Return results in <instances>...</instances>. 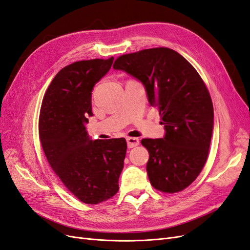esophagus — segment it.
Masks as SVG:
<instances>
[{"label": "esophagus", "mask_w": 250, "mask_h": 250, "mask_svg": "<svg viewBox=\"0 0 250 250\" xmlns=\"http://www.w3.org/2000/svg\"><path fill=\"white\" fill-rule=\"evenodd\" d=\"M126 141H127L128 148L137 147V146H139V144H140V140L138 138H127Z\"/></svg>", "instance_id": "esophagus-1"}]
</instances>
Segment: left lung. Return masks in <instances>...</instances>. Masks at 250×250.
<instances>
[{
	"mask_svg": "<svg viewBox=\"0 0 250 250\" xmlns=\"http://www.w3.org/2000/svg\"><path fill=\"white\" fill-rule=\"evenodd\" d=\"M113 69L139 79L165 126L164 139H143L150 184L164 193L185 190L198 177L208 156L214 108L208 89L195 67L169 48L119 56Z\"/></svg>",
	"mask_w": 250,
	"mask_h": 250,
	"instance_id": "left-lung-1",
	"label": "left lung"
}]
</instances>
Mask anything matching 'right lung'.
Instances as JSON below:
<instances>
[{
    "mask_svg": "<svg viewBox=\"0 0 250 250\" xmlns=\"http://www.w3.org/2000/svg\"><path fill=\"white\" fill-rule=\"evenodd\" d=\"M113 57L64 66L43 96L39 132L44 155L75 197L87 204L106 201L119 191L126 140H90L84 124L92 112V90L111 67Z\"/></svg>",
    "mask_w": 250,
    "mask_h": 250,
    "instance_id": "add662e5",
    "label": "right lung"
}]
</instances>
